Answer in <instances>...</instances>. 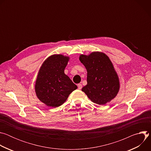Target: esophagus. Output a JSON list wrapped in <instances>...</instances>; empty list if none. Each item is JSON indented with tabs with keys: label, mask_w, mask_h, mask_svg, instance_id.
<instances>
[{
	"label": "esophagus",
	"mask_w": 151,
	"mask_h": 151,
	"mask_svg": "<svg viewBox=\"0 0 151 151\" xmlns=\"http://www.w3.org/2000/svg\"><path fill=\"white\" fill-rule=\"evenodd\" d=\"M82 85L81 83H78V88L79 90H81L82 88Z\"/></svg>",
	"instance_id": "esophagus-1"
}]
</instances>
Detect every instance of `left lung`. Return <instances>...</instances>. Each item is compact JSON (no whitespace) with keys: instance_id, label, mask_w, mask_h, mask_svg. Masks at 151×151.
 <instances>
[{"instance_id":"left-lung-1","label":"left lung","mask_w":151,"mask_h":151,"mask_svg":"<svg viewBox=\"0 0 151 151\" xmlns=\"http://www.w3.org/2000/svg\"><path fill=\"white\" fill-rule=\"evenodd\" d=\"M79 60L87 71V85L82 91L96 104L104 105L111 101L118 93L119 82L109 57L94 52L88 56L81 55Z\"/></svg>"}]
</instances>
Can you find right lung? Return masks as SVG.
Returning a JSON list of instances; mask_svg holds the SVG:
<instances>
[{
  "mask_svg": "<svg viewBox=\"0 0 151 151\" xmlns=\"http://www.w3.org/2000/svg\"><path fill=\"white\" fill-rule=\"evenodd\" d=\"M69 57L53 55L42 65L36 81L39 99L48 106L57 107L65 101L77 86L64 74Z\"/></svg>",
  "mask_w": 151,
  "mask_h": 151,
  "instance_id": "obj_1",
  "label": "right lung"
}]
</instances>
